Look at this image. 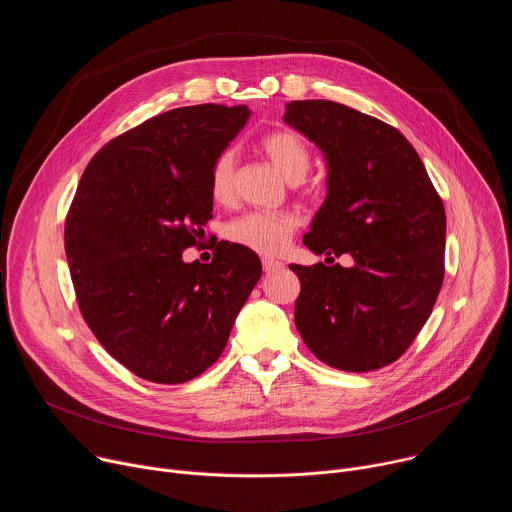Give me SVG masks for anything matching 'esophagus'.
I'll return each mask as SVG.
<instances>
[{"label":"esophagus","mask_w":512,"mask_h":512,"mask_svg":"<svg viewBox=\"0 0 512 512\" xmlns=\"http://www.w3.org/2000/svg\"><path fill=\"white\" fill-rule=\"evenodd\" d=\"M281 267H283V263H281V261H277V259H263V271H265V273L279 271Z\"/></svg>","instance_id":"34e87169"}]
</instances>
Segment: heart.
<instances>
[{
  "mask_svg": "<svg viewBox=\"0 0 512 512\" xmlns=\"http://www.w3.org/2000/svg\"><path fill=\"white\" fill-rule=\"evenodd\" d=\"M261 150L269 162L287 178L298 184L312 166L308 143L294 131L277 129L261 139ZM210 194L216 202H229L235 196V154L231 150L218 154L210 168ZM298 229V216L287 212H247L225 229L231 243L261 255L279 253Z\"/></svg>",
  "mask_w": 512,
  "mask_h": 512,
  "instance_id": "obj_1",
  "label": "heart"
}]
</instances>
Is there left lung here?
I'll return each mask as SVG.
<instances>
[{
  "instance_id": "1",
  "label": "left lung",
  "mask_w": 512,
  "mask_h": 512,
  "mask_svg": "<svg viewBox=\"0 0 512 512\" xmlns=\"http://www.w3.org/2000/svg\"><path fill=\"white\" fill-rule=\"evenodd\" d=\"M283 121L326 158V198L304 237L352 267L289 265L302 283L296 326L328 367L367 373L395 362L427 322L444 281L446 210L395 127L334 101H294Z\"/></svg>"
}]
</instances>
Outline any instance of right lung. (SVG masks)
<instances>
[{
    "label": "right lung",
    "instance_id": "obj_1",
    "mask_svg": "<svg viewBox=\"0 0 512 512\" xmlns=\"http://www.w3.org/2000/svg\"><path fill=\"white\" fill-rule=\"evenodd\" d=\"M249 117L214 103L156 115L105 145L70 204L64 251L81 314L145 381L202 375L261 277L259 257L235 243H218L210 263L182 259L212 218V162Z\"/></svg>",
    "mask_w": 512,
    "mask_h": 512
}]
</instances>
